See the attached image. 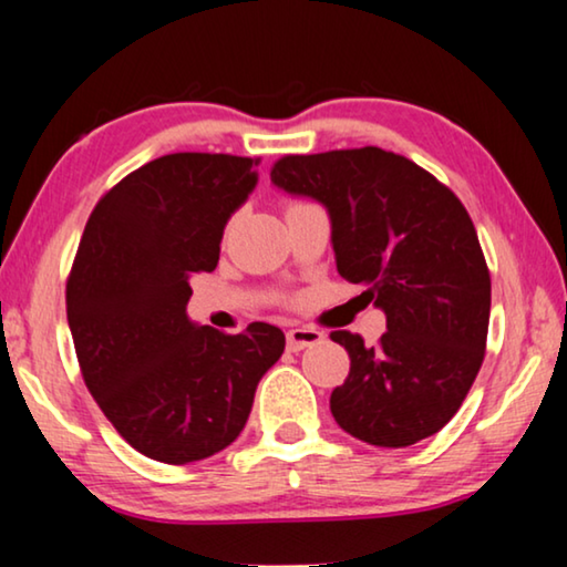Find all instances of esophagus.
<instances>
[{"mask_svg":"<svg viewBox=\"0 0 567 567\" xmlns=\"http://www.w3.org/2000/svg\"><path fill=\"white\" fill-rule=\"evenodd\" d=\"M286 340H289L291 351H305L309 346L322 343L324 332H320L317 328H293L286 332Z\"/></svg>","mask_w":567,"mask_h":567,"instance_id":"obj_1","label":"esophagus"}]
</instances>
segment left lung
Masks as SVG:
<instances>
[{
	"mask_svg": "<svg viewBox=\"0 0 567 567\" xmlns=\"http://www.w3.org/2000/svg\"><path fill=\"white\" fill-rule=\"evenodd\" d=\"M330 216L338 274L386 317L377 346L336 330L351 371L330 413L371 446H410L452 421L485 355L491 274L467 208L446 185L379 146L291 154L270 169Z\"/></svg>",
	"mask_w": 567,
	"mask_h": 567,
	"instance_id": "left-lung-1",
	"label": "left lung"
}]
</instances>
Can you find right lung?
<instances>
[{"mask_svg":"<svg viewBox=\"0 0 567 567\" xmlns=\"http://www.w3.org/2000/svg\"><path fill=\"white\" fill-rule=\"evenodd\" d=\"M258 162L177 152L97 200L66 281L84 384L136 452L206 460L243 433L262 374L281 359L276 324L237 336L193 322L190 278L219 262L224 227L258 185Z\"/></svg>","mask_w":567,"mask_h":567,"instance_id":"1","label":"right lung"}]
</instances>
